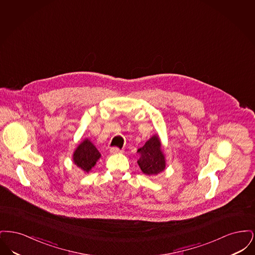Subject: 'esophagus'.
Returning a JSON list of instances; mask_svg holds the SVG:
<instances>
[{
	"label": "esophagus",
	"mask_w": 255,
	"mask_h": 255,
	"mask_svg": "<svg viewBox=\"0 0 255 255\" xmlns=\"http://www.w3.org/2000/svg\"><path fill=\"white\" fill-rule=\"evenodd\" d=\"M110 153L111 154H119V153H122V150L120 149V148H118V147H112L111 149H110Z\"/></svg>",
	"instance_id": "1"
}]
</instances>
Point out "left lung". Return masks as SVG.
<instances>
[{"label": "left lung", "instance_id": "obj_1", "mask_svg": "<svg viewBox=\"0 0 255 255\" xmlns=\"http://www.w3.org/2000/svg\"><path fill=\"white\" fill-rule=\"evenodd\" d=\"M137 153L139 154L137 164L145 175L155 176L165 169V157L158 134L149 138L144 145L137 149Z\"/></svg>", "mask_w": 255, "mask_h": 255}]
</instances>
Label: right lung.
<instances>
[{
    "mask_svg": "<svg viewBox=\"0 0 255 255\" xmlns=\"http://www.w3.org/2000/svg\"><path fill=\"white\" fill-rule=\"evenodd\" d=\"M73 162L74 164L89 173L92 168L96 165L97 160L101 157L96 146L94 145L88 138L84 139L73 153Z\"/></svg>",
    "mask_w": 255,
    "mask_h": 255,
    "instance_id": "add662e5",
    "label": "right lung"
}]
</instances>
